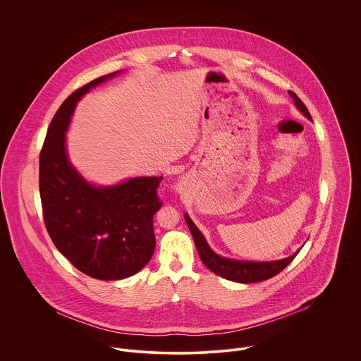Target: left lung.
<instances>
[{"instance_id":"left-lung-1","label":"left lung","mask_w":361,"mask_h":361,"mask_svg":"<svg viewBox=\"0 0 361 361\" xmlns=\"http://www.w3.org/2000/svg\"><path fill=\"white\" fill-rule=\"evenodd\" d=\"M289 94L295 100V105L298 106V109L305 116L311 119L309 109L303 102L293 92H289ZM185 221L193 235L197 253L202 258V261L204 262V265L209 271H212L214 274L228 281H233L239 283H253V282H261V281L269 279L276 274H279L283 268H286L300 252L298 250L289 257L275 259V261H240V259L221 257L215 252H212V249L207 243L206 238L203 236L200 229L195 225V222L190 219L188 214H185Z\"/></svg>"}]
</instances>
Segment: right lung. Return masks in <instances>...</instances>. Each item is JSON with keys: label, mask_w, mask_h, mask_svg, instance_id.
I'll use <instances>...</instances> for the list:
<instances>
[{"label": "right lung", "mask_w": 361, "mask_h": 361, "mask_svg": "<svg viewBox=\"0 0 361 361\" xmlns=\"http://www.w3.org/2000/svg\"><path fill=\"white\" fill-rule=\"evenodd\" d=\"M118 72L73 92L55 112L40 153V197L55 247L83 274L118 281L139 272L155 249L153 216L162 203V176H139L114 186L87 182L71 164L66 130L78 102Z\"/></svg>", "instance_id": "add662e5"}]
</instances>
